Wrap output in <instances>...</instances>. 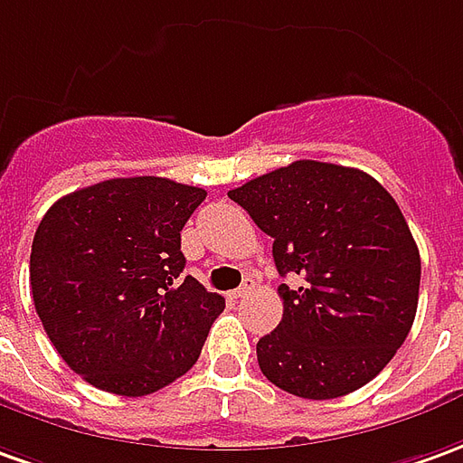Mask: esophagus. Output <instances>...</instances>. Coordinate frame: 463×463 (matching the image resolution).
<instances>
[{"mask_svg":"<svg viewBox=\"0 0 463 463\" xmlns=\"http://www.w3.org/2000/svg\"><path fill=\"white\" fill-rule=\"evenodd\" d=\"M251 289H254V282H251V279H244V285L237 287V289L232 292V298H234V299L244 298V295H247V292H251Z\"/></svg>","mask_w":463,"mask_h":463,"instance_id":"1","label":"esophagus"}]
</instances>
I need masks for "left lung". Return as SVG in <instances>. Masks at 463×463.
I'll return each instance as SVG.
<instances>
[{
    "instance_id": "left-lung-1",
    "label": "left lung",
    "mask_w": 463,
    "mask_h": 463,
    "mask_svg": "<svg viewBox=\"0 0 463 463\" xmlns=\"http://www.w3.org/2000/svg\"><path fill=\"white\" fill-rule=\"evenodd\" d=\"M274 239L282 320L260 337L267 381L327 401L388 365L416 317L419 247L388 191L358 168L295 161L229 191Z\"/></svg>"
}]
</instances>
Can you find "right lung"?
Returning a JSON list of instances; mask_svg holds the SVG:
<instances>
[{
    "instance_id": "obj_1",
    "label": "right lung",
    "mask_w": 463,
    "mask_h": 463,
    "mask_svg": "<svg viewBox=\"0 0 463 463\" xmlns=\"http://www.w3.org/2000/svg\"><path fill=\"white\" fill-rule=\"evenodd\" d=\"M206 191L110 178L55 201L34 232V310L72 371L116 396H148L199 360L224 298L184 277L181 229Z\"/></svg>"
}]
</instances>
